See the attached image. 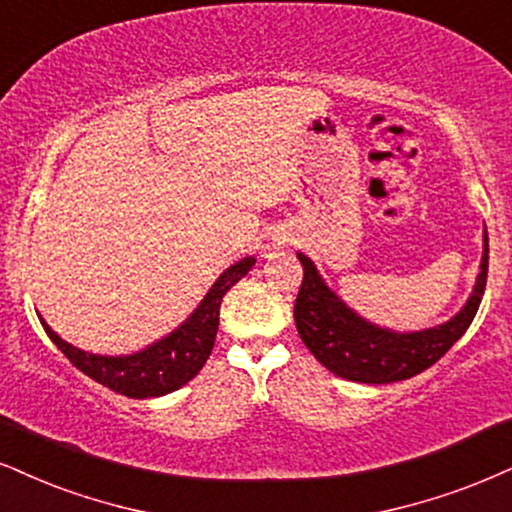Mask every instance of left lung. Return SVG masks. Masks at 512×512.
<instances>
[{
    "label": "left lung",
    "mask_w": 512,
    "mask_h": 512,
    "mask_svg": "<svg viewBox=\"0 0 512 512\" xmlns=\"http://www.w3.org/2000/svg\"><path fill=\"white\" fill-rule=\"evenodd\" d=\"M296 256L304 266V282L296 294L294 323L306 349L344 380L389 384L420 375L468 330L487 287L489 237L484 227L482 263L465 306L446 323L418 332H396L365 320L327 287L311 258L301 251Z\"/></svg>",
    "instance_id": "1"
}]
</instances>
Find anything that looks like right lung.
Returning a JSON list of instances; mask_svg holds the SVG:
<instances>
[{"instance_id": "right-lung-1", "label": "right lung", "mask_w": 512, "mask_h": 512, "mask_svg": "<svg viewBox=\"0 0 512 512\" xmlns=\"http://www.w3.org/2000/svg\"><path fill=\"white\" fill-rule=\"evenodd\" d=\"M254 263V256H246L235 266L227 268L225 273H220L218 280L213 282V287L208 289L201 304L194 308L185 323H180L159 342L144 346L142 351L128 353V356H102V353L82 351L78 346L63 342L59 334L44 323L42 315H37V318H40L44 332L59 346L63 356L80 372L92 377L94 382L104 384L116 394L128 396V399L163 396L180 389L182 384H187L204 368L218 334L220 301H223L227 289L237 285L254 268Z\"/></svg>"}]
</instances>
